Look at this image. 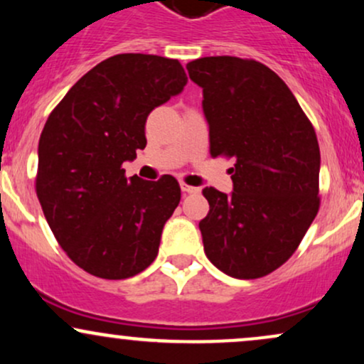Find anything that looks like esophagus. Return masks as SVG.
Wrapping results in <instances>:
<instances>
[{
    "instance_id": "34e87169",
    "label": "esophagus",
    "mask_w": 364,
    "mask_h": 364,
    "mask_svg": "<svg viewBox=\"0 0 364 364\" xmlns=\"http://www.w3.org/2000/svg\"><path fill=\"white\" fill-rule=\"evenodd\" d=\"M181 190L183 193H198V188L186 185V183H181Z\"/></svg>"
}]
</instances>
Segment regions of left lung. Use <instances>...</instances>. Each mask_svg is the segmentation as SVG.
<instances>
[{"mask_svg": "<svg viewBox=\"0 0 364 364\" xmlns=\"http://www.w3.org/2000/svg\"><path fill=\"white\" fill-rule=\"evenodd\" d=\"M186 70L203 89L210 156L235 159V191H202L210 205L200 220L203 250L231 277H265L289 260L318 214L315 128L260 61L207 56Z\"/></svg>", "mask_w": 364, "mask_h": 364, "instance_id": "obj_1", "label": "left lung"}]
</instances>
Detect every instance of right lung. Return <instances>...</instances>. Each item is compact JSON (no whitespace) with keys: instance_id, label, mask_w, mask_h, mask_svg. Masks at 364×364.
<instances>
[{"instance_id":"right-lung-1","label":"right lung","mask_w":364,"mask_h":364,"mask_svg":"<svg viewBox=\"0 0 364 364\" xmlns=\"http://www.w3.org/2000/svg\"><path fill=\"white\" fill-rule=\"evenodd\" d=\"M186 82L178 60L116 54L83 75L46 121L37 198L58 243L90 275L119 281L156 260L181 188L171 174L127 178L123 162L147 145L150 111Z\"/></svg>"}]
</instances>
